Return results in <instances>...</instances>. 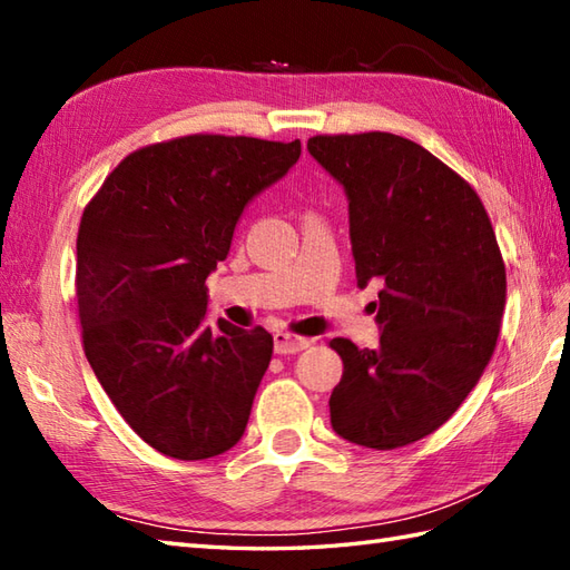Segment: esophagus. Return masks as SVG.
I'll return each instance as SVG.
<instances>
[{
  "instance_id": "obj_1",
  "label": "esophagus",
  "mask_w": 570,
  "mask_h": 570,
  "mask_svg": "<svg viewBox=\"0 0 570 570\" xmlns=\"http://www.w3.org/2000/svg\"><path fill=\"white\" fill-rule=\"evenodd\" d=\"M308 345H311V341H306V337H296V335L284 333V331L274 333V350L278 355H296V353H301V350H306Z\"/></svg>"
}]
</instances>
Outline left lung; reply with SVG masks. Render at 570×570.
<instances>
[{"label": "left lung", "mask_w": 570, "mask_h": 570, "mask_svg": "<svg viewBox=\"0 0 570 570\" xmlns=\"http://www.w3.org/2000/svg\"><path fill=\"white\" fill-rule=\"evenodd\" d=\"M347 198L357 286L380 282V345L335 337L343 380L331 426L392 451L433 433L465 402L498 343L507 276L478 193L421 144L390 135L308 139Z\"/></svg>", "instance_id": "8db88e82"}]
</instances>
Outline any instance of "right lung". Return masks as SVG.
<instances>
[{"instance_id": "obj_1", "label": "right lung", "mask_w": 570, "mask_h": 570, "mask_svg": "<svg viewBox=\"0 0 570 570\" xmlns=\"http://www.w3.org/2000/svg\"><path fill=\"white\" fill-rule=\"evenodd\" d=\"M301 141L193 135L129 154L78 229V311L95 377L164 455L205 460L247 429L274 337L217 318L208 278Z\"/></svg>"}]
</instances>
